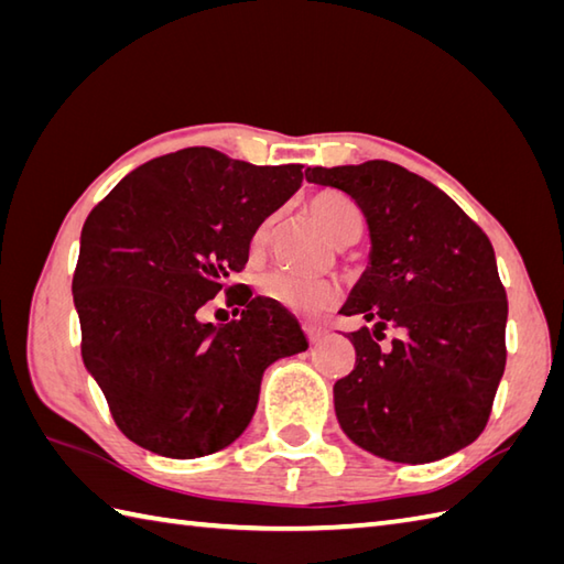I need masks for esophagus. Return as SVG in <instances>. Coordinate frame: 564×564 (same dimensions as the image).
Instances as JSON below:
<instances>
[{"label": "esophagus", "instance_id": "1", "mask_svg": "<svg viewBox=\"0 0 564 564\" xmlns=\"http://www.w3.org/2000/svg\"><path fill=\"white\" fill-rule=\"evenodd\" d=\"M303 329H305V337H307L310 344H317V341L327 334L325 329L317 327V325H303Z\"/></svg>", "mask_w": 564, "mask_h": 564}]
</instances>
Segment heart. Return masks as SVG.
<instances>
[{
	"mask_svg": "<svg viewBox=\"0 0 564 564\" xmlns=\"http://www.w3.org/2000/svg\"><path fill=\"white\" fill-rule=\"evenodd\" d=\"M307 210L322 230L329 235L334 245H341V247L351 245L364 232L361 208H358V203L354 198L341 194V191H334V188L317 191V194L307 198ZM269 232H271V220H263L257 227L254 237H251L254 249L267 245ZM263 295L297 315H319L322 310H327L337 303V289H334V285L325 281H303L283 271H273L263 279Z\"/></svg>",
	"mask_w": 564,
	"mask_h": 564,
	"instance_id": "1",
	"label": "heart"
}]
</instances>
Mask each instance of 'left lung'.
I'll return each mask as SVG.
<instances>
[{
  "label": "left lung",
  "instance_id": "obj_1",
  "mask_svg": "<svg viewBox=\"0 0 564 564\" xmlns=\"http://www.w3.org/2000/svg\"><path fill=\"white\" fill-rule=\"evenodd\" d=\"M364 210L370 263L341 307L356 366L334 410L356 446L392 463H434L482 434L507 366V291L489 237L426 178L386 160L310 166ZM388 326L403 337L388 350Z\"/></svg>",
  "mask_w": 564,
  "mask_h": 564
}]
</instances>
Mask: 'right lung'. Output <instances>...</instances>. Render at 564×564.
<instances>
[{"instance_id":"right-lung-1","label":"right lung","mask_w":564,"mask_h":564,"mask_svg":"<svg viewBox=\"0 0 564 564\" xmlns=\"http://www.w3.org/2000/svg\"><path fill=\"white\" fill-rule=\"evenodd\" d=\"M303 184V164L257 166L186 148L130 172L82 227L72 279L82 358L116 426L164 458H200L242 436L261 376L307 349L297 319L247 285L257 227ZM243 307L215 328V294Z\"/></svg>"}]
</instances>
